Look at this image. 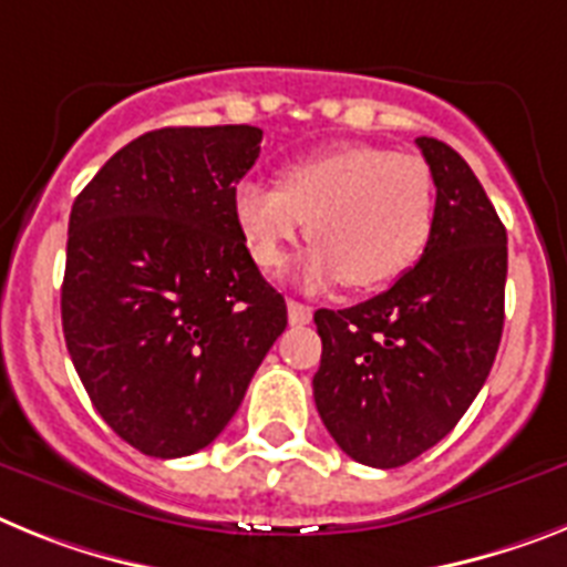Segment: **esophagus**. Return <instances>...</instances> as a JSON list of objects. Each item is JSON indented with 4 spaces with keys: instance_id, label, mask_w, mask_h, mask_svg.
<instances>
[{
    "instance_id": "esophagus-1",
    "label": "esophagus",
    "mask_w": 567,
    "mask_h": 567,
    "mask_svg": "<svg viewBox=\"0 0 567 567\" xmlns=\"http://www.w3.org/2000/svg\"><path fill=\"white\" fill-rule=\"evenodd\" d=\"M311 317H313L311 308L297 302V299H288V320H291V326H308Z\"/></svg>"
}]
</instances>
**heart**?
Here are the masks:
<instances>
[{"mask_svg":"<svg viewBox=\"0 0 567 567\" xmlns=\"http://www.w3.org/2000/svg\"><path fill=\"white\" fill-rule=\"evenodd\" d=\"M233 216L261 270L282 268L306 230L317 241L302 265L313 288L342 279L378 288L421 256L435 216V178L415 155L349 144L288 164L279 187L239 181Z\"/></svg>","mask_w":567,"mask_h":567,"instance_id":"1","label":"heart"}]
</instances>
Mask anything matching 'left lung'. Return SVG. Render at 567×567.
Masks as SVG:
<instances>
[{
	"mask_svg": "<svg viewBox=\"0 0 567 567\" xmlns=\"http://www.w3.org/2000/svg\"><path fill=\"white\" fill-rule=\"evenodd\" d=\"M435 178L426 247L389 291L313 313V401L342 453L403 467L453 432L482 392L504 328L507 230L453 146L417 137Z\"/></svg>",
	"mask_w": 567,
	"mask_h": 567,
	"instance_id": "1",
	"label": "left lung"
}]
</instances>
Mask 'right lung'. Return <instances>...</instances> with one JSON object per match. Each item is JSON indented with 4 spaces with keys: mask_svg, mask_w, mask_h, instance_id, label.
Instances as JSON below:
<instances>
[{
    "mask_svg": "<svg viewBox=\"0 0 567 567\" xmlns=\"http://www.w3.org/2000/svg\"><path fill=\"white\" fill-rule=\"evenodd\" d=\"M259 144L256 126L146 132L71 207V363L100 417L152 458L213 444L288 326L233 216Z\"/></svg>",
    "mask_w": 567,
    "mask_h": 567,
    "instance_id": "add662e5",
    "label": "right lung"
}]
</instances>
